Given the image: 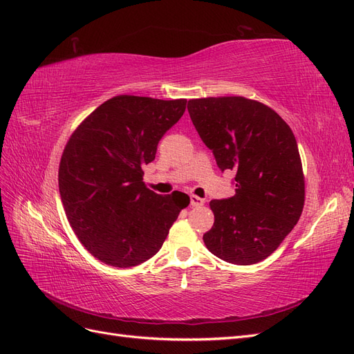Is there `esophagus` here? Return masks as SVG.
Returning a JSON list of instances; mask_svg holds the SVG:
<instances>
[{
	"label": "esophagus",
	"instance_id": "1",
	"mask_svg": "<svg viewBox=\"0 0 354 354\" xmlns=\"http://www.w3.org/2000/svg\"><path fill=\"white\" fill-rule=\"evenodd\" d=\"M189 200H191V206H193V207H200V206L205 205V200L200 198L198 196H191Z\"/></svg>",
	"mask_w": 354,
	"mask_h": 354
}]
</instances>
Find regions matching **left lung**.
I'll use <instances>...</instances> for the list:
<instances>
[{"instance_id":"obj_1","label":"left lung","mask_w":354,"mask_h":354,"mask_svg":"<svg viewBox=\"0 0 354 354\" xmlns=\"http://www.w3.org/2000/svg\"><path fill=\"white\" fill-rule=\"evenodd\" d=\"M188 113L218 167L236 174V194L212 200L206 248L231 264L250 266L274 252L304 207L297 139L270 106L241 96L188 100Z\"/></svg>"}]
</instances>
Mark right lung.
Listing matches in <instances>:
<instances>
[{
    "mask_svg": "<svg viewBox=\"0 0 354 354\" xmlns=\"http://www.w3.org/2000/svg\"><path fill=\"white\" fill-rule=\"evenodd\" d=\"M185 106L187 99L120 95L71 135L59 165V193L75 236L100 262L118 268L142 264L189 205L180 191L160 196L147 188L142 170Z\"/></svg>",
    "mask_w": 354,
    "mask_h": 354,
    "instance_id": "obj_1",
    "label": "right lung"
}]
</instances>
